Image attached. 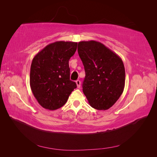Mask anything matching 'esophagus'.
<instances>
[{"label": "esophagus", "mask_w": 157, "mask_h": 157, "mask_svg": "<svg viewBox=\"0 0 157 157\" xmlns=\"http://www.w3.org/2000/svg\"><path fill=\"white\" fill-rule=\"evenodd\" d=\"M76 84H77L78 88H80V81L79 80H77V81H76Z\"/></svg>", "instance_id": "34e87169"}]
</instances>
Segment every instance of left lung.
<instances>
[{
    "label": "left lung",
    "instance_id": "obj_1",
    "mask_svg": "<svg viewBox=\"0 0 157 157\" xmlns=\"http://www.w3.org/2000/svg\"><path fill=\"white\" fill-rule=\"evenodd\" d=\"M78 53L86 73L82 91L89 104L98 110L109 109L124 91L125 69L122 60L95 40L79 42Z\"/></svg>",
    "mask_w": 157,
    "mask_h": 157
}]
</instances>
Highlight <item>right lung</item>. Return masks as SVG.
Wrapping results in <instances>:
<instances>
[{
  "mask_svg": "<svg viewBox=\"0 0 157 157\" xmlns=\"http://www.w3.org/2000/svg\"><path fill=\"white\" fill-rule=\"evenodd\" d=\"M77 42L57 41L47 45L33 59L30 86L40 105L48 110L63 106L77 84L70 80L69 61Z\"/></svg>",
  "mask_w": 157,
  "mask_h": 157,
  "instance_id": "add662e5",
  "label": "right lung"
}]
</instances>
